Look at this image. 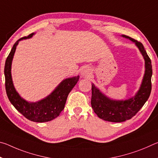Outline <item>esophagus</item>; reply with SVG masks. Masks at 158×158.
Wrapping results in <instances>:
<instances>
[{
    "mask_svg": "<svg viewBox=\"0 0 158 158\" xmlns=\"http://www.w3.org/2000/svg\"><path fill=\"white\" fill-rule=\"evenodd\" d=\"M91 74V69H90L89 68H84L82 69V70L81 72V75L84 77H89Z\"/></svg>",
    "mask_w": 158,
    "mask_h": 158,
    "instance_id": "obj_1",
    "label": "esophagus"
}]
</instances>
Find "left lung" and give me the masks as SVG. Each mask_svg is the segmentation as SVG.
<instances>
[{
    "label": "left lung",
    "mask_w": 158,
    "mask_h": 158,
    "mask_svg": "<svg viewBox=\"0 0 158 158\" xmlns=\"http://www.w3.org/2000/svg\"><path fill=\"white\" fill-rule=\"evenodd\" d=\"M123 37L129 39L137 46L145 62V73L139 89L135 96L127 100H116L109 98L92 84L91 106L100 118L106 121L120 123L129 120L135 116L143 106L151 92L152 71L151 60L143 44L130 37L122 35Z\"/></svg>",
    "instance_id": "left-lung-1"
}]
</instances>
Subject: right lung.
Masks as SVG:
<instances>
[{
  "instance_id": "1",
  "label": "right lung",
  "mask_w": 158,
  "mask_h": 158,
  "mask_svg": "<svg viewBox=\"0 0 158 158\" xmlns=\"http://www.w3.org/2000/svg\"><path fill=\"white\" fill-rule=\"evenodd\" d=\"M34 35L35 33H33L27 37L20 38L12 47L5 64V90L10 102L23 116L31 121L44 123L52 121L59 116L65 107L69 92L79 81V76L69 77L63 80L49 95L35 102H28L21 98L16 90L12 81V63L19 41L31 38Z\"/></svg>"
}]
</instances>
